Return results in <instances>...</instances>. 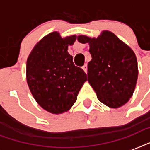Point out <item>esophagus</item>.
Here are the masks:
<instances>
[{
    "label": "esophagus",
    "mask_w": 150,
    "mask_h": 150,
    "mask_svg": "<svg viewBox=\"0 0 150 150\" xmlns=\"http://www.w3.org/2000/svg\"><path fill=\"white\" fill-rule=\"evenodd\" d=\"M82 69L84 70L85 72L87 73V71H88V68H87V64H85L84 66L82 67Z\"/></svg>",
    "instance_id": "esophagus-1"
}]
</instances>
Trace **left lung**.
Returning a JSON list of instances; mask_svg holds the SVG:
<instances>
[{"instance_id": "8db88e82", "label": "left lung", "mask_w": 150, "mask_h": 150, "mask_svg": "<svg viewBox=\"0 0 150 150\" xmlns=\"http://www.w3.org/2000/svg\"><path fill=\"white\" fill-rule=\"evenodd\" d=\"M78 41L89 44L88 82L98 100L111 108L125 104L134 93L139 74L133 50L107 30L97 38L78 36Z\"/></svg>"}]
</instances>
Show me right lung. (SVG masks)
<instances>
[{
	"label": "right lung",
	"instance_id": "1",
	"mask_svg": "<svg viewBox=\"0 0 150 150\" xmlns=\"http://www.w3.org/2000/svg\"><path fill=\"white\" fill-rule=\"evenodd\" d=\"M76 36L62 38L53 32L40 40L28 57L26 80L31 93L47 111L58 114L68 111L77 100L87 75L74 64L68 54Z\"/></svg>",
	"mask_w": 150,
	"mask_h": 150
}]
</instances>
